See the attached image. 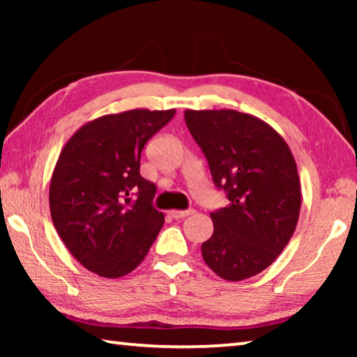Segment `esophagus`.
<instances>
[{"label": "esophagus", "instance_id": "1", "mask_svg": "<svg viewBox=\"0 0 357 357\" xmlns=\"http://www.w3.org/2000/svg\"><path fill=\"white\" fill-rule=\"evenodd\" d=\"M192 213H193L192 209H185V211H181V209H172V211H170V215L173 217V219H183V217L190 215Z\"/></svg>", "mask_w": 357, "mask_h": 357}]
</instances>
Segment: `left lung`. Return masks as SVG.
<instances>
[{"instance_id": "left-lung-1", "label": "left lung", "mask_w": 357, "mask_h": 357, "mask_svg": "<svg viewBox=\"0 0 357 357\" xmlns=\"http://www.w3.org/2000/svg\"><path fill=\"white\" fill-rule=\"evenodd\" d=\"M184 119L229 202L211 213L214 233L202 244L203 259L222 279L245 280L275 261L298 225L301 181L291 149L249 113L185 110Z\"/></svg>"}]
</instances>
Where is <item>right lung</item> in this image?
<instances>
[{
	"instance_id": "1",
	"label": "right lung",
	"mask_w": 357,
	"mask_h": 357,
	"mask_svg": "<svg viewBox=\"0 0 357 357\" xmlns=\"http://www.w3.org/2000/svg\"><path fill=\"white\" fill-rule=\"evenodd\" d=\"M174 113L135 108L104 114L64 144L50 179V214L66 247L91 273L128 275L164 225V213L153 208L155 185L140 174V159Z\"/></svg>"
}]
</instances>
